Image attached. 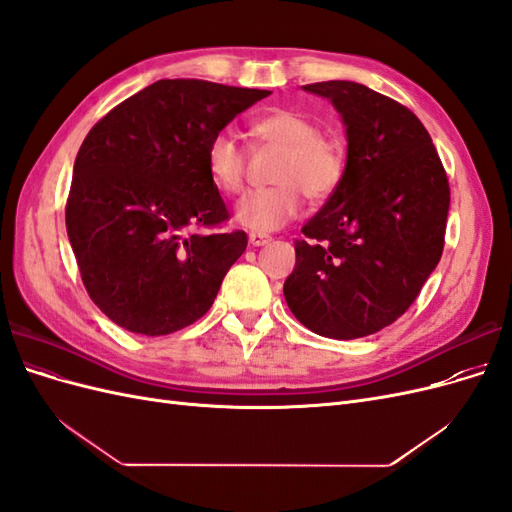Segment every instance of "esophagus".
Masks as SVG:
<instances>
[{
    "label": "esophagus",
    "instance_id": "1",
    "mask_svg": "<svg viewBox=\"0 0 512 512\" xmlns=\"http://www.w3.org/2000/svg\"><path fill=\"white\" fill-rule=\"evenodd\" d=\"M271 241L269 235H262V232H252L250 235V245L254 247H260V245H267Z\"/></svg>",
    "mask_w": 512,
    "mask_h": 512
}]
</instances>
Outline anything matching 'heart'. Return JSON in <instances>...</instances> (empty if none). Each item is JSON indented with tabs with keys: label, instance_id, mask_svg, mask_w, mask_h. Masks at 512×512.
I'll list each match as a JSON object with an SVG mask.
<instances>
[{
	"label": "heart",
	"instance_id": "1",
	"mask_svg": "<svg viewBox=\"0 0 512 512\" xmlns=\"http://www.w3.org/2000/svg\"><path fill=\"white\" fill-rule=\"evenodd\" d=\"M252 132L262 143L282 147L275 170L277 185L245 192L235 205V222L252 232L280 230L297 218L305 192L307 198H329L344 179V147L333 136L320 134L314 119L290 108L254 119ZM205 164L211 181L222 192H239L245 175V156L228 130L215 132L205 147Z\"/></svg>",
	"mask_w": 512,
	"mask_h": 512
}]
</instances>
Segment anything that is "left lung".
<instances>
[{
	"instance_id": "obj_1",
	"label": "left lung",
	"mask_w": 512,
	"mask_h": 512,
	"mask_svg": "<svg viewBox=\"0 0 512 512\" xmlns=\"http://www.w3.org/2000/svg\"><path fill=\"white\" fill-rule=\"evenodd\" d=\"M331 100L348 138L346 173L294 241L284 297L309 331L356 339L414 303L444 250L451 190L418 117L352 81L303 85Z\"/></svg>"
}]
</instances>
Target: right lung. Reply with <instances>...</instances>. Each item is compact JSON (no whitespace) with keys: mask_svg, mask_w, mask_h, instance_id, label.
<instances>
[{"mask_svg":"<svg viewBox=\"0 0 512 512\" xmlns=\"http://www.w3.org/2000/svg\"><path fill=\"white\" fill-rule=\"evenodd\" d=\"M269 94L162 79L123 100L85 136L66 228L91 301L119 327L158 337L209 312L247 235L194 230L228 220L205 147Z\"/></svg>","mask_w":512,"mask_h":512,"instance_id":"1","label":"right lung"}]
</instances>
